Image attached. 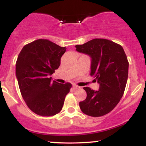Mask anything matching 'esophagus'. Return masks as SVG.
I'll list each match as a JSON object with an SVG mask.
<instances>
[{"instance_id": "obj_1", "label": "esophagus", "mask_w": 146, "mask_h": 146, "mask_svg": "<svg viewBox=\"0 0 146 146\" xmlns=\"http://www.w3.org/2000/svg\"><path fill=\"white\" fill-rule=\"evenodd\" d=\"M80 88V87L78 86H77V85H73V89L76 90V89H78V88Z\"/></svg>"}]
</instances>
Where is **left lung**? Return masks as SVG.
<instances>
[{
    "mask_svg": "<svg viewBox=\"0 0 146 146\" xmlns=\"http://www.w3.org/2000/svg\"><path fill=\"white\" fill-rule=\"evenodd\" d=\"M76 51L91 59L90 75L100 84L98 90L84 87L86 98L80 102V109L91 117L110 113L123 96L128 76L129 64L121 45L106 39L95 38L76 45Z\"/></svg>",
    "mask_w": 146,
    "mask_h": 146,
    "instance_id": "8db88e82",
    "label": "left lung"
}]
</instances>
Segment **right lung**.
<instances>
[{"mask_svg": "<svg viewBox=\"0 0 146 146\" xmlns=\"http://www.w3.org/2000/svg\"><path fill=\"white\" fill-rule=\"evenodd\" d=\"M65 51L66 47L39 39L25 45L18 55L16 64L18 86L27 106L37 115L53 116L62 108L72 86L52 82L50 76L60 66Z\"/></svg>", "mask_w": 146, "mask_h": 146, "instance_id": "obj_1", "label": "right lung"}]
</instances>
